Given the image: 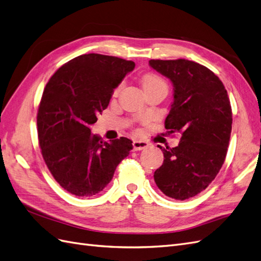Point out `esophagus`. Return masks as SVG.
<instances>
[{
	"instance_id": "esophagus-1",
	"label": "esophagus",
	"mask_w": 261,
	"mask_h": 261,
	"mask_svg": "<svg viewBox=\"0 0 261 261\" xmlns=\"http://www.w3.org/2000/svg\"><path fill=\"white\" fill-rule=\"evenodd\" d=\"M148 147V144L146 141H140V140H134L133 141V150L134 151H139V150H143Z\"/></svg>"
}]
</instances>
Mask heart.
Listing matches in <instances>:
<instances>
[{"label": "heart", "instance_id": "heart-1", "mask_svg": "<svg viewBox=\"0 0 261 261\" xmlns=\"http://www.w3.org/2000/svg\"><path fill=\"white\" fill-rule=\"evenodd\" d=\"M141 84H143V87H144V90L148 89V88H152V87L154 86H159V85H164L167 86V84H165L164 80L159 76L155 73H147L143 76V78H141ZM122 89V85L117 86L116 88L114 89L113 91V96H117L118 93H120Z\"/></svg>", "mask_w": 261, "mask_h": 261}]
</instances>
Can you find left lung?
Wrapping results in <instances>:
<instances>
[{
    "label": "left lung",
    "instance_id": "obj_1",
    "mask_svg": "<svg viewBox=\"0 0 261 261\" xmlns=\"http://www.w3.org/2000/svg\"><path fill=\"white\" fill-rule=\"evenodd\" d=\"M174 86V101L165 118L169 134H179L177 147L158 146L164 155L154 174L160 191L185 200L206 189L224 163L232 130V108L220 78L184 59L150 60Z\"/></svg>",
    "mask_w": 261,
    "mask_h": 261
}]
</instances>
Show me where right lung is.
<instances>
[{
    "instance_id": "obj_1",
    "label": "right lung",
    "mask_w": 261,
    "mask_h": 261,
    "mask_svg": "<svg viewBox=\"0 0 261 261\" xmlns=\"http://www.w3.org/2000/svg\"><path fill=\"white\" fill-rule=\"evenodd\" d=\"M134 67L133 61L83 54L62 65L45 85L37 114L39 146L52 176L68 193L91 197L103 191L133 149L126 137L103 141L90 125Z\"/></svg>"
}]
</instances>
